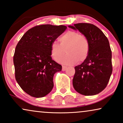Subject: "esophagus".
<instances>
[{
    "mask_svg": "<svg viewBox=\"0 0 123 123\" xmlns=\"http://www.w3.org/2000/svg\"><path fill=\"white\" fill-rule=\"evenodd\" d=\"M67 68V67L64 66V65H63V66H62V70H63V71H65V70H66Z\"/></svg>",
    "mask_w": 123,
    "mask_h": 123,
    "instance_id": "1",
    "label": "esophagus"
}]
</instances>
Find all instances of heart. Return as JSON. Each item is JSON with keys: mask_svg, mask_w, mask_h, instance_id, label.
<instances>
[{"mask_svg": "<svg viewBox=\"0 0 123 123\" xmlns=\"http://www.w3.org/2000/svg\"><path fill=\"white\" fill-rule=\"evenodd\" d=\"M59 41L60 44L54 41L50 47L51 55L55 61H59L65 51L67 55L60 61L64 64L72 65L86 60L90 51V43L85 35L70 30L60 36Z\"/></svg>", "mask_w": 123, "mask_h": 123, "instance_id": "1", "label": "heart"}]
</instances>
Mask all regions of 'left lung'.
Listing matches in <instances>:
<instances>
[{"label": "left lung", "instance_id": "1", "mask_svg": "<svg viewBox=\"0 0 123 123\" xmlns=\"http://www.w3.org/2000/svg\"><path fill=\"white\" fill-rule=\"evenodd\" d=\"M69 26L86 36L90 43L88 57L75 67L73 86L85 96L97 95L107 86L112 72V53L109 40L101 30L93 24L79 23Z\"/></svg>", "mask_w": 123, "mask_h": 123}]
</instances>
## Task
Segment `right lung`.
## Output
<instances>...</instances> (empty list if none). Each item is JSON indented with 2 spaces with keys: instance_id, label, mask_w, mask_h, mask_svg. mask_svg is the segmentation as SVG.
Returning a JSON list of instances; mask_svg holds the SVG:
<instances>
[{
  "instance_id": "obj_1",
  "label": "right lung",
  "mask_w": 123,
  "mask_h": 123,
  "mask_svg": "<svg viewBox=\"0 0 123 123\" xmlns=\"http://www.w3.org/2000/svg\"><path fill=\"white\" fill-rule=\"evenodd\" d=\"M66 29L63 25H38L28 30L17 45L13 56L15 78L31 96L43 97L53 89L54 75L62 67L52 59L50 47Z\"/></svg>"
}]
</instances>
